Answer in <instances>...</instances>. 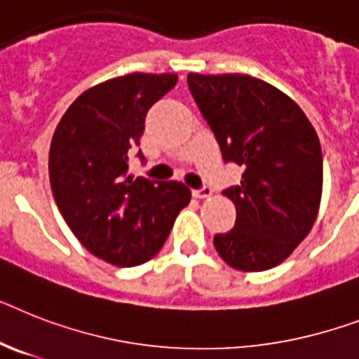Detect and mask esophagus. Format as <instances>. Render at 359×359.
<instances>
[{
	"label": "esophagus",
	"mask_w": 359,
	"mask_h": 359,
	"mask_svg": "<svg viewBox=\"0 0 359 359\" xmlns=\"http://www.w3.org/2000/svg\"><path fill=\"white\" fill-rule=\"evenodd\" d=\"M192 196L198 198V200H205V198H211L212 196V189H211V187H201V189L192 191Z\"/></svg>",
	"instance_id": "esophagus-1"
}]
</instances>
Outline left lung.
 Returning a JSON list of instances; mask_svg holds the SVG:
<instances>
[{
  "instance_id": "1",
  "label": "left lung",
  "mask_w": 359,
  "mask_h": 359,
  "mask_svg": "<svg viewBox=\"0 0 359 359\" xmlns=\"http://www.w3.org/2000/svg\"><path fill=\"white\" fill-rule=\"evenodd\" d=\"M226 163L242 167L240 185L224 191L235 227L215 235L231 268H275L310 233L323 191L319 137L288 95L250 75L187 76Z\"/></svg>"
}]
</instances>
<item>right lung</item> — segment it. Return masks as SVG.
<instances>
[{
	"label": "right lung",
	"mask_w": 359,
	"mask_h": 359,
	"mask_svg": "<svg viewBox=\"0 0 359 359\" xmlns=\"http://www.w3.org/2000/svg\"><path fill=\"white\" fill-rule=\"evenodd\" d=\"M176 82L168 73L106 80L80 95L53 135L49 180L56 205L86 250L119 268L152 259L191 201L183 183L128 174L148 109ZM137 158L144 159L141 150Z\"/></svg>",
	"instance_id": "right-lung-1"
}]
</instances>
